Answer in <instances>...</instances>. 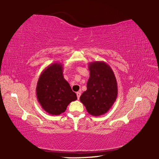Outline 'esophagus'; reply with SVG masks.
I'll return each instance as SVG.
<instances>
[{
    "label": "esophagus",
    "mask_w": 159,
    "mask_h": 159,
    "mask_svg": "<svg viewBox=\"0 0 159 159\" xmlns=\"http://www.w3.org/2000/svg\"><path fill=\"white\" fill-rule=\"evenodd\" d=\"M80 94H81V93H80V92H77V93H76V96H77V98H78V99L80 98Z\"/></svg>",
    "instance_id": "1"
}]
</instances>
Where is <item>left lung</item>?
Returning <instances> with one entry per match:
<instances>
[{
  "label": "left lung",
  "mask_w": 159,
  "mask_h": 159,
  "mask_svg": "<svg viewBox=\"0 0 159 159\" xmlns=\"http://www.w3.org/2000/svg\"><path fill=\"white\" fill-rule=\"evenodd\" d=\"M89 70L87 90L80 100L89 114L100 116L107 113L117 99L116 78L109 65L104 61L89 63Z\"/></svg>",
  "instance_id": "obj_1"
}]
</instances>
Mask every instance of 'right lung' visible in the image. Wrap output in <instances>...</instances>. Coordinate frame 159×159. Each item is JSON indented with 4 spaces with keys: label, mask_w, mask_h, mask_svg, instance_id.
I'll list each match as a JSON object with an SVG mask.
<instances>
[{
    "label": "right lung",
    "mask_w": 159,
    "mask_h": 159,
    "mask_svg": "<svg viewBox=\"0 0 159 159\" xmlns=\"http://www.w3.org/2000/svg\"><path fill=\"white\" fill-rule=\"evenodd\" d=\"M61 63H54L43 70L36 87L37 98L42 109L52 116L65 112L67 105L77 99L63 75Z\"/></svg>",
    "instance_id": "right-lung-1"
}]
</instances>
